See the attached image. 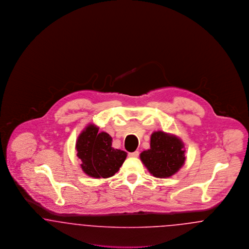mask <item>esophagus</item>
Instances as JSON below:
<instances>
[{"mask_svg": "<svg viewBox=\"0 0 249 249\" xmlns=\"http://www.w3.org/2000/svg\"><path fill=\"white\" fill-rule=\"evenodd\" d=\"M138 156H139V152L138 151H134V152L129 153V157H131V158H137Z\"/></svg>", "mask_w": 249, "mask_h": 249, "instance_id": "obj_1", "label": "esophagus"}]
</instances>
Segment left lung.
<instances>
[{
	"instance_id": "8db88e82",
	"label": "left lung",
	"mask_w": 249,
	"mask_h": 249,
	"mask_svg": "<svg viewBox=\"0 0 249 249\" xmlns=\"http://www.w3.org/2000/svg\"><path fill=\"white\" fill-rule=\"evenodd\" d=\"M185 144L178 136L157 130L151 134L150 148L143 150L140 159L154 178H168L185 164Z\"/></svg>"
}]
</instances>
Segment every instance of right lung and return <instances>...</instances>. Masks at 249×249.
Returning <instances> with one entry per match:
<instances>
[{"instance_id":"1","label":"right lung","mask_w":249,"mask_h":249,"mask_svg":"<svg viewBox=\"0 0 249 249\" xmlns=\"http://www.w3.org/2000/svg\"><path fill=\"white\" fill-rule=\"evenodd\" d=\"M77 157L84 173L93 178H109L119 172L127 153L112 147V137L99 127L89 124L75 142Z\"/></svg>"}]
</instances>
